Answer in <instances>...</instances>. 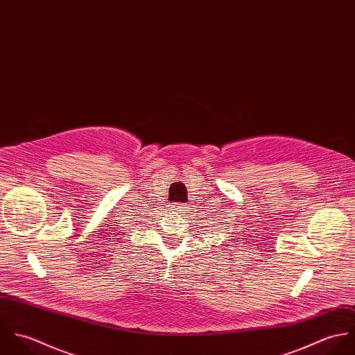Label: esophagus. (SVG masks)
Listing matches in <instances>:
<instances>
[{"instance_id":"34e87169","label":"esophagus","mask_w":355,"mask_h":355,"mask_svg":"<svg viewBox=\"0 0 355 355\" xmlns=\"http://www.w3.org/2000/svg\"><path fill=\"white\" fill-rule=\"evenodd\" d=\"M171 210L182 217H186L187 216V203H173V205H171Z\"/></svg>"}]
</instances>
